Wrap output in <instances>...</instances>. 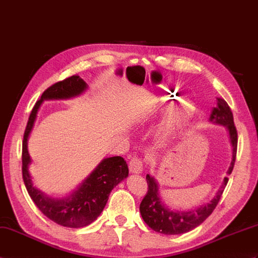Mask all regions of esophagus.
Here are the masks:
<instances>
[{
    "instance_id": "obj_1",
    "label": "esophagus",
    "mask_w": 258,
    "mask_h": 258,
    "mask_svg": "<svg viewBox=\"0 0 258 258\" xmlns=\"http://www.w3.org/2000/svg\"><path fill=\"white\" fill-rule=\"evenodd\" d=\"M128 168H130L131 172L141 173L143 171V160H142V158L134 156L133 158L130 160Z\"/></svg>"
}]
</instances>
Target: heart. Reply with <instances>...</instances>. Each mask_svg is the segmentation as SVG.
<instances>
[{
  "instance_id": "obj_1",
  "label": "heart",
  "mask_w": 258,
  "mask_h": 258,
  "mask_svg": "<svg viewBox=\"0 0 258 258\" xmlns=\"http://www.w3.org/2000/svg\"><path fill=\"white\" fill-rule=\"evenodd\" d=\"M177 98L169 97V95H160V97H155L151 102V109L154 112H161L166 110L167 107L170 106ZM194 114L192 106L189 103H181L178 105L176 109H173L167 117L164 119L163 124L159 127V137L163 141H167L177 134L185 124L189 122Z\"/></svg>"
}]
</instances>
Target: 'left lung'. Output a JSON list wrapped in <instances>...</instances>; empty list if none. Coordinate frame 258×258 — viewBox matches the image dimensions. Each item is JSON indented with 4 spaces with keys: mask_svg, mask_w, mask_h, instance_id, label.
I'll return each mask as SVG.
<instances>
[{
    "mask_svg": "<svg viewBox=\"0 0 258 258\" xmlns=\"http://www.w3.org/2000/svg\"><path fill=\"white\" fill-rule=\"evenodd\" d=\"M209 121L213 124L223 125L229 132L230 143L232 146V160L230 168L227 170V175H231L236 158L237 132L234 125V119H233L232 111L223 99H217V105L212 109ZM146 180L148 184V191L140 206L143 220L154 231L166 235H175L182 234V233H187L196 229L213 212L221 199V196L223 194L227 181H229V178L225 177L223 179L222 185L217 192V196L210 202L188 211L170 210L160 199L158 183L155 180V178L147 175Z\"/></svg>",
    "mask_w": 258,
    "mask_h": 258,
    "instance_id": "left-lung-1",
    "label": "left lung"
}]
</instances>
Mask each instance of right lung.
I'll list each match as a JSON object with an SVG mask.
<instances>
[{
	"mask_svg": "<svg viewBox=\"0 0 258 258\" xmlns=\"http://www.w3.org/2000/svg\"><path fill=\"white\" fill-rule=\"evenodd\" d=\"M87 89V83L79 76H71L45 90L33 107L23 140L22 172L29 197L48 219L59 225L73 227V229L87 226L97 220L109 200L112 189L128 176L126 161L121 156L104 158L69 196L64 198H51L33 185L28 171V166L32 160L28 154L27 143L39 107L45 100L75 98L82 94Z\"/></svg>",
	"mask_w": 258,
	"mask_h": 258,
	"instance_id": "1",
	"label": "right lung"
}]
</instances>
